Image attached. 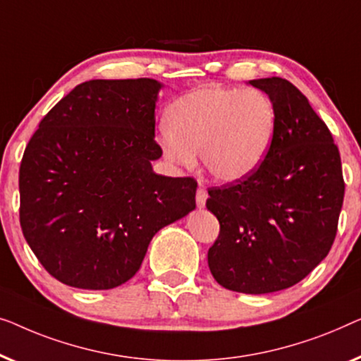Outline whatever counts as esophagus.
I'll return each instance as SVG.
<instances>
[{"label": "esophagus", "mask_w": 361, "mask_h": 361, "mask_svg": "<svg viewBox=\"0 0 361 361\" xmlns=\"http://www.w3.org/2000/svg\"><path fill=\"white\" fill-rule=\"evenodd\" d=\"M206 200H207V191L204 190V188H197V192H196V204L197 207H204L206 206Z\"/></svg>", "instance_id": "1"}]
</instances>
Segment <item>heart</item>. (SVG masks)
I'll return each instance as SVG.
<instances>
[{
	"label": "heart",
	"mask_w": 361,
	"mask_h": 361,
	"mask_svg": "<svg viewBox=\"0 0 361 361\" xmlns=\"http://www.w3.org/2000/svg\"><path fill=\"white\" fill-rule=\"evenodd\" d=\"M161 152L178 169L200 154L212 178L240 181L260 169L276 132V109L260 90L202 86L183 94L165 114Z\"/></svg>",
	"instance_id": "1"
}]
</instances>
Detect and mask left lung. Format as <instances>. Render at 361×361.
Listing matches in <instances>:
<instances>
[{
  "label": "left lung",
  "instance_id": "left-lung-1",
  "mask_svg": "<svg viewBox=\"0 0 361 361\" xmlns=\"http://www.w3.org/2000/svg\"><path fill=\"white\" fill-rule=\"evenodd\" d=\"M248 85L275 104V139L255 173L207 191L221 224L207 265L226 289L267 294L299 283L327 257L345 185L331 130L306 96L278 77Z\"/></svg>",
  "mask_w": 361,
  "mask_h": 361
}]
</instances>
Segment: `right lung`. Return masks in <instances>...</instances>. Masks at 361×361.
<instances>
[{"label":"right lung","instance_id":"1","mask_svg":"<svg viewBox=\"0 0 361 361\" xmlns=\"http://www.w3.org/2000/svg\"><path fill=\"white\" fill-rule=\"evenodd\" d=\"M152 78L90 80L40 121L19 169L23 233L54 278L111 289L139 271L149 243L195 211L192 178L157 175Z\"/></svg>","mask_w":361,"mask_h":361}]
</instances>
